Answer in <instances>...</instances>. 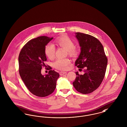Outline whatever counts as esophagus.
<instances>
[{
  "label": "esophagus",
  "instance_id": "1",
  "mask_svg": "<svg viewBox=\"0 0 127 127\" xmlns=\"http://www.w3.org/2000/svg\"><path fill=\"white\" fill-rule=\"evenodd\" d=\"M66 72H65V71H61L60 72V74L61 76H62V75H63L64 74H66Z\"/></svg>",
  "mask_w": 127,
  "mask_h": 127
}]
</instances>
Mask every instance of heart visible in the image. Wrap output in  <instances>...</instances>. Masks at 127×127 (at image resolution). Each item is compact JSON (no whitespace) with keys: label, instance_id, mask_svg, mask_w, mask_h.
<instances>
[{"label":"heart","instance_id":"b5f03b06","mask_svg":"<svg viewBox=\"0 0 127 127\" xmlns=\"http://www.w3.org/2000/svg\"><path fill=\"white\" fill-rule=\"evenodd\" d=\"M56 43L61 47L67 50L68 55L76 57L79 54V50L75 47V44L72 39L66 36H63L58 37L55 40ZM56 49L54 46L51 44H48L46 45L44 52L46 56L49 59H54L55 55ZM71 61L68 58L58 59L53 63V65L56 69L65 70L68 68Z\"/></svg>","mask_w":127,"mask_h":127}]
</instances>
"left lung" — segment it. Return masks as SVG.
<instances>
[{"label": "left lung", "instance_id": "8db88e82", "mask_svg": "<svg viewBox=\"0 0 127 127\" xmlns=\"http://www.w3.org/2000/svg\"><path fill=\"white\" fill-rule=\"evenodd\" d=\"M81 52L75 66L84 68V74L77 75L73 85L82 94H89L97 90L105 77L108 59L101 42L94 36L77 32Z\"/></svg>", "mask_w": 127, "mask_h": 127}]
</instances>
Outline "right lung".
<instances>
[{"label": "right lung", "mask_w": 127, "mask_h": 127, "mask_svg": "<svg viewBox=\"0 0 127 127\" xmlns=\"http://www.w3.org/2000/svg\"><path fill=\"white\" fill-rule=\"evenodd\" d=\"M53 38L41 36L32 39L23 47L19 54L18 71L21 78L30 92L37 97H47L52 94L60 76L50 66L48 75L44 76L41 73L47 61L45 47Z\"/></svg>", "instance_id": "right-lung-1"}]
</instances>
